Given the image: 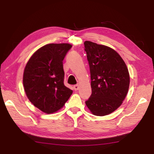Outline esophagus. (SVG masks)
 <instances>
[{"label":"esophagus","mask_w":154,"mask_h":154,"mask_svg":"<svg viewBox=\"0 0 154 154\" xmlns=\"http://www.w3.org/2000/svg\"><path fill=\"white\" fill-rule=\"evenodd\" d=\"M79 85H75L73 86V89H74L75 91L78 90V89H79Z\"/></svg>","instance_id":"1"}]
</instances>
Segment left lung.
<instances>
[{
	"label": "left lung",
	"instance_id": "1",
	"mask_svg": "<svg viewBox=\"0 0 154 154\" xmlns=\"http://www.w3.org/2000/svg\"><path fill=\"white\" fill-rule=\"evenodd\" d=\"M84 45L91 80V95L85 104L94 115H107L116 110L127 96L130 83L128 69L111 48L89 41Z\"/></svg>",
	"mask_w": 154,
	"mask_h": 154
}]
</instances>
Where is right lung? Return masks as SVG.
<instances>
[{
    "label": "right lung",
    "mask_w": 154,
    "mask_h": 154,
    "mask_svg": "<svg viewBox=\"0 0 154 154\" xmlns=\"http://www.w3.org/2000/svg\"><path fill=\"white\" fill-rule=\"evenodd\" d=\"M72 46L49 44L38 49L25 67L23 83L29 101L47 114L63 107L72 91L64 85L63 61Z\"/></svg>",
    "instance_id": "right-lung-1"
}]
</instances>
